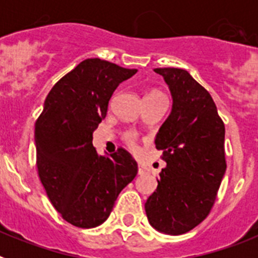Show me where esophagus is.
I'll list each match as a JSON object with an SVG mask.
<instances>
[{"mask_svg": "<svg viewBox=\"0 0 258 258\" xmlns=\"http://www.w3.org/2000/svg\"><path fill=\"white\" fill-rule=\"evenodd\" d=\"M146 173V168L143 165H138V174H145Z\"/></svg>", "mask_w": 258, "mask_h": 258, "instance_id": "1", "label": "esophagus"}]
</instances>
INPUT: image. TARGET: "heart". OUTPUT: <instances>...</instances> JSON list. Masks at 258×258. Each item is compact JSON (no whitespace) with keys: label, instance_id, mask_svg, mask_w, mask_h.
I'll return each instance as SVG.
<instances>
[{"label":"heart","instance_id":"heart-1","mask_svg":"<svg viewBox=\"0 0 258 258\" xmlns=\"http://www.w3.org/2000/svg\"><path fill=\"white\" fill-rule=\"evenodd\" d=\"M146 98H165L164 97V94L161 92H159V90H151V92H149L147 94H146L145 99ZM134 140H136V136H134L133 133H126L125 134V141L127 142V145L131 146V147H134Z\"/></svg>","mask_w":258,"mask_h":258}]
</instances>
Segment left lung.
Wrapping results in <instances>:
<instances>
[{
    "label": "left lung",
    "instance_id": "obj_1",
    "mask_svg": "<svg viewBox=\"0 0 258 258\" xmlns=\"http://www.w3.org/2000/svg\"><path fill=\"white\" fill-rule=\"evenodd\" d=\"M169 85L173 107L159 129L156 149L166 166L145 204L151 226L179 235L211 212L226 170L225 124L204 86L181 68H155Z\"/></svg>",
    "mask_w": 258,
    "mask_h": 258
}]
</instances>
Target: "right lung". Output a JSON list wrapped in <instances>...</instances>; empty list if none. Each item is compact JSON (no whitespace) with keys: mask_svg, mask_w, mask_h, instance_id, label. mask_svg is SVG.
Segmentation results:
<instances>
[{"mask_svg":"<svg viewBox=\"0 0 258 258\" xmlns=\"http://www.w3.org/2000/svg\"><path fill=\"white\" fill-rule=\"evenodd\" d=\"M136 72L99 58L85 59L52 86L36 120L40 181L54 208L76 227L103 223L138 172L122 147L109 157L98 156L93 147V132L106 117L113 92Z\"/></svg>","mask_w":258,"mask_h":258,"instance_id":"1","label":"right lung"}]
</instances>
